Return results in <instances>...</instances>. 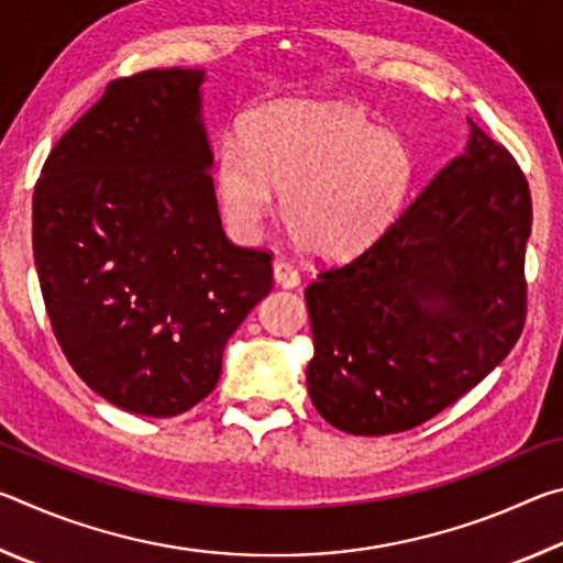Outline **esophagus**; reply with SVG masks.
<instances>
[{
    "label": "esophagus",
    "mask_w": 563,
    "mask_h": 563,
    "mask_svg": "<svg viewBox=\"0 0 563 563\" xmlns=\"http://www.w3.org/2000/svg\"><path fill=\"white\" fill-rule=\"evenodd\" d=\"M273 278L280 285V288H295V285L300 283V273L295 271L288 261L280 258L273 263Z\"/></svg>",
    "instance_id": "esophagus-1"
}]
</instances>
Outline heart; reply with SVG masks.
<instances>
[{"mask_svg":"<svg viewBox=\"0 0 563 563\" xmlns=\"http://www.w3.org/2000/svg\"><path fill=\"white\" fill-rule=\"evenodd\" d=\"M243 144L216 156V194L228 225L255 238L285 190L283 221L316 258L373 243L397 216L415 164L405 141L365 113L318 101H278L243 123Z\"/></svg>","mask_w":563,"mask_h":563,"instance_id":"obj_1","label":"heart"}]
</instances>
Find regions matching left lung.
<instances>
[{"instance_id":"1","label":"left lung","mask_w":563,"mask_h":563,"mask_svg":"<svg viewBox=\"0 0 563 563\" xmlns=\"http://www.w3.org/2000/svg\"><path fill=\"white\" fill-rule=\"evenodd\" d=\"M450 161L355 258L305 288L308 393L360 437L412 430L479 385L527 320V176L472 119Z\"/></svg>"}]
</instances>
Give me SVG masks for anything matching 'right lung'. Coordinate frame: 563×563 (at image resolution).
Segmentation results:
<instances>
[{"label":"right lung","mask_w":563,"mask_h":563,"mask_svg":"<svg viewBox=\"0 0 563 563\" xmlns=\"http://www.w3.org/2000/svg\"><path fill=\"white\" fill-rule=\"evenodd\" d=\"M203 69L113 79L36 180L34 265L74 373L133 415L213 393L228 338L273 288V255L228 241L201 119Z\"/></svg>","instance_id":"add662e5"}]
</instances>
